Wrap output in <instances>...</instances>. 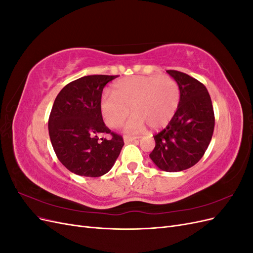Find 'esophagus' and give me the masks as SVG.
Wrapping results in <instances>:
<instances>
[{
    "label": "esophagus",
    "mask_w": 253,
    "mask_h": 253,
    "mask_svg": "<svg viewBox=\"0 0 253 253\" xmlns=\"http://www.w3.org/2000/svg\"><path fill=\"white\" fill-rule=\"evenodd\" d=\"M125 142L128 143V142H132V141H136L137 140V137H133V136H125Z\"/></svg>",
    "instance_id": "obj_1"
}]
</instances>
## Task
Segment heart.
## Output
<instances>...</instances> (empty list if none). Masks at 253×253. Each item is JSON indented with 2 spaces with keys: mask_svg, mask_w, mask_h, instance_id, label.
Returning a JSON list of instances; mask_svg holds the SVG:
<instances>
[{
  "mask_svg": "<svg viewBox=\"0 0 253 253\" xmlns=\"http://www.w3.org/2000/svg\"><path fill=\"white\" fill-rule=\"evenodd\" d=\"M113 93L101 98L103 118L110 127H117L129 114L127 133H139L145 127L160 128L174 117L180 100L178 83L170 76H136L114 84Z\"/></svg>",
  "mask_w": 253,
  "mask_h": 253,
  "instance_id": "b5f03b06",
  "label": "heart"
}]
</instances>
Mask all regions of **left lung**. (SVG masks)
Returning a JSON list of instances; mask_svg holds the SVG:
<instances>
[{
  "mask_svg": "<svg viewBox=\"0 0 253 253\" xmlns=\"http://www.w3.org/2000/svg\"><path fill=\"white\" fill-rule=\"evenodd\" d=\"M178 83L180 100L174 117L154 135L151 159L160 170L179 172L200 162L211 141L215 118L210 95L202 82L178 71H167Z\"/></svg>",
  "mask_w": 253,
  "mask_h": 253,
  "instance_id": "8db88e82",
  "label": "left lung"
}]
</instances>
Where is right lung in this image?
I'll return each mask as SVG.
<instances>
[{"instance_id":"right-lung-1","label":"right lung","mask_w":253,"mask_h":253,"mask_svg":"<svg viewBox=\"0 0 253 253\" xmlns=\"http://www.w3.org/2000/svg\"><path fill=\"white\" fill-rule=\"evenodd\" d=\"M118 76L90 75L60 90L51 108L48 133L58 159L67 170L99 177L108 173L124 147L122 136L104 125L101 96L106 83ZM110 133V138L102 134Z\"/></svg>"}]
</instances>
